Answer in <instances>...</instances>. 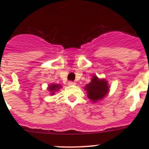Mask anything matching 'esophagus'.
<instances>
[{
  "label": "esophagus",
  "mask_w": 149,
  "mask_h": 149,
  "mask_svg": "<svg viewBox=\"0 0 149 149\" xmlns=\"http://www.w3.org/2000/svg\"><path fill=\"white\" fill-rule=\"evenodd\" d=\"M68 86H73V85H76V83L73 81H68Z\"/></svg>",
  "instance_id": "obj_1"
}]
</instances>
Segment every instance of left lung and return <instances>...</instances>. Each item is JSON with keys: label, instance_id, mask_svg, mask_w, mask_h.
Wrapping results in <instances>:
<instances>
[{"label": "left lung", "instance_id": "obj_1", "mask_svg": "<svg viewBox=\"0 0 149 149\" xmlns=\"http://www.w3.org/2000/svg\"><path fill=\"white\" fill-rule=\"evenodd\" d=\"M86 91L87 97L93 102L101 101L107 96L109 91L108 81L104 79H99L97 76H93L91 82L84 87Z\"/></svg>", "mask_w": 149, "mask_h": 149}]
</instances>
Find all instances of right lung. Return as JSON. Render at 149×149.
<instances>
[{
	"label": "right lung",
	"mask_w": 149,
	"mask_h": 149,
	"mask_svg": "<svg viewBox=\"0 0 149 149\" xmlns=\"http://www.w3.org/2000/svg\"><path fill=\"white\" fill-rule=\"evenodd\" d=\"M62 86L60 85V84H49L47 86V90L49 91V94L50 96L54 95L55 94V92L58 91V90L61 89L62 88Z\"/></svg>",
	"instance_id": "1"
}]
</instances>
